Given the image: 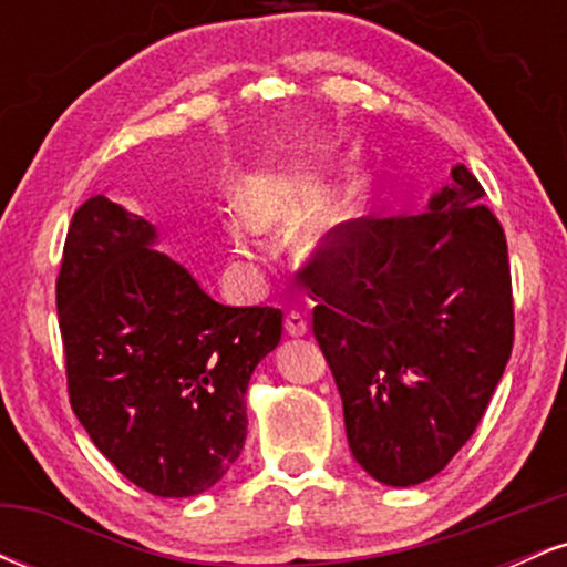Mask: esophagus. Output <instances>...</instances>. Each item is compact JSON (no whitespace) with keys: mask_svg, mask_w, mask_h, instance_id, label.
<instances>
[{"mask_svg":"<svg viewBox=\"0 0 567 567\" xmlns=\"http://www.w3.org/2000/svg\"><path fill=\"white\" fill-rule=\"evenodd\" d=\"M285 330H288L290 336H306L309 333V320H306L303 311L298 309H290L288 317H285Z\"/></svg>","mask_w":567,"mask_h":567,"instance_id":"1","label":"esophagus"}]
</instances>
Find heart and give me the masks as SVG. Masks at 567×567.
<instances>
[{
	"label": "heart",
	"instance_id": "b5f03b06",
	"mask_svg": "<svg viewBox=\"0 0 567 567\" xmlns=\"http://www.w3.org/2000/svg\"><path fill=\"white\" fill-rule=\"evenodd\" d=\"M324 188L315 175L266 173L250 175L239 186V210L224 216L231 250L243 258L261 252L256 234H288L309 218L322 202Z\"/></svg>",
	"mask_w": 567,
	"mask_h": 567
}]
</instances>
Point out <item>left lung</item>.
Masks as SVG:
<instances>
[{"label": "left lung", "mask_w": 567, "mask_h": 567, "mask_svg": "<svg viewBox=\"0 0 567 567\" xmlns=\"http://www.w3.org/2000/svg\"><path fill=\"white\" fill-rule=\"evenodd\" d=\"M464 165L419 216L357 218L303 269L357 464L419 485L472 437L514 343L506 237Z\"/></svg>", "instance_id": "obj_1"}]
</instances>
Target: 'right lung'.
Here are the masks:
<instances>
[{
	"label": "right lung",
	"instance_id": "add662e5",
	"mask_svg": "<svg viewBox=\"0 0 567 567\" xmlns=\"http://www.w3.org/2000/svg\"><path fill=\"white\" fill-rule=\"evenodd\" d=\"M157 231L112 199L71 218L55 279L69 400L130 483L197 496L229 472L247 434L252 370L282 336L275 306L213 301Z\"/></svg>",
	"mask_w": 567,
	"mask_h": 567
}]
</instances>
